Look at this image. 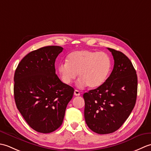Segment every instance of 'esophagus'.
<instances>
[{
	"label": "esophagus",
	"mask_w": 151,
	"mask_h": 151,
	"mask_svg": "<svg viewBox=\"0 0 151 151\" xmlns=\"http://www.w3.org/2000/svg\"><path fill=\"white\" fill-rule=\"evenodd\" d=\"M74 95H75V96H79L81 95V93H80V91L78 90H75V91H74Z\"/></svg>",
	"instance_id": "esophagus-1"
}]
</instances>
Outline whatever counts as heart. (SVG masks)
<instances>
[{
	"mask_svg": "<svg viewBox=\"0 0 151 151\" xmlns=\"http://www.w3.org/2000/svg\"><path fill=\"white\" fill-rule=\"evenodd\" d=\"M111 69V60L106 53L82 50L70 53L67 62L61 63L57 70L64 84H70L78 73V86L96 88L106 82Z\"/></svg>",
	"mask_w": 151,
	"mask_h": 151,
	"instance_id": "obj_1",
	"label": "heart"
}]
</instances>
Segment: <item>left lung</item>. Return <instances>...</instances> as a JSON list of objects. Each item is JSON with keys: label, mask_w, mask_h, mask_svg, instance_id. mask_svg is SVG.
<instances>
[{"label": "left lung", "mask_w": 151, "mask_h": 151, "mask_svg": "<svg viewBox=\"0 0 151 151\" xmlns=\"http://www.w3.org/2000/svg\"><path fill=\"white\" fill-rule=\"evenodd\" d=\"M114 57L110 75L102 86L83 95L84 117L94 132H114L123 125L135 106L137 77L132 62L126 55L108 48Z\"/></svg>", "instance_id": "obj_1"}]
</instances>
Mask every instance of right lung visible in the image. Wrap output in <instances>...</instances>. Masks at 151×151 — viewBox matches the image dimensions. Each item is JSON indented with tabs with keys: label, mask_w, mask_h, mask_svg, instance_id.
Returning a JSON list of instances; mask_svg holds the SVG:
<instances>
[{
	"label": "right lung",
	"mask_w": 151,
	"mask_h": 151,
	"mask_svg": "<svg viewBox=\"0 0 151 151\" xmlns=\"http://www.w3.org/2000/svg\"><path fill=\"white\" fill-rule=\"evenodd\" d=\"M60 46L32 51L21 60L14 75V99L24 120L34 130L50 133L62 125L74 89L64 84L56 74Z\"/></svg>",
	"instance_id": "1"
}]
</instances>
